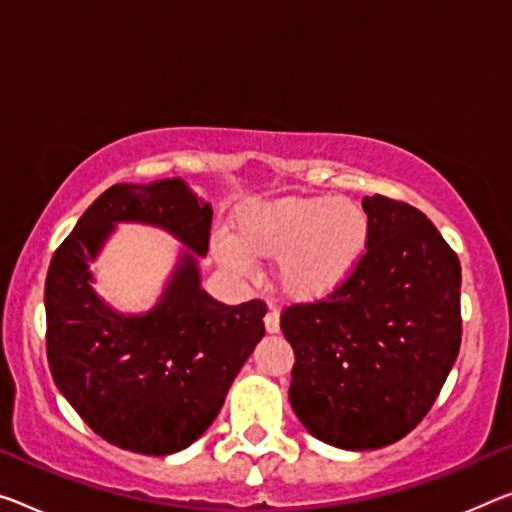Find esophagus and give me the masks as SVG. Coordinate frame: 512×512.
Instances as JSON below:
<instances>
[{
    "mask_svg": "<svg viewBox=\"0 0 512 512\" xmlns=\"http://www.w3.org/2000/svg\"><path fill=\"white\" fill-rule=\"evenodd\" d=\"M265 329L270 334H277L279 332V313L274 311V309H270L265 313Z\"/></svg>",
    "mask_w": 512,
    "mask_h": 512,
    "instance_id": "esophagus-1",
    "label": "esophagus"
}]
</instances>
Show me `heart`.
Listing matches in <instances>:
<instances>
[{
	"instance_id": "obj_1",
	"label": "heart",
	"mask_w": 512,
	"mask_h": 512,
	"mask_svg": "<svg viewBox=\"0 0 512 512\" xmlns=\"http://www.w3.org/2000/svg\"><path fill=\"white\" fill-rule=\"evenodd\" d=\"M238 240L215 235L219 263L240 274L251 258L279 263L281 293L293 302H316L352 277L368 247V215L359 203L332 196L251 203L235 219Z\"/></svg>"
}]
</instances>
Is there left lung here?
Returning <instances> with one entry per match:
<instances>
[{"label": "left lung", "mask_w": 512, "mask_h": 512, "mask_svg": "<svg viewBox=\"0 0 512 512\" xmlns=\"http://www.w3.org/2000/svg\"><path fill=\"white\" fill-rule=\"evenodd\" d=\"M368 247L325 300L290 304L288 398L304 428L348 451L389 446L430 412L460 352V261L405 201L366 196Z\"/></svg>", "instance_id": "obj_1"}]
</instances>
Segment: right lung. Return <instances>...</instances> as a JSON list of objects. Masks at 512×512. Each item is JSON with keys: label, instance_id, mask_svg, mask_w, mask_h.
<instances>
[{"label": "right lung", "instance_id": "obj_1", "mask_svg": "<svg viewBox=\"0 0 512 512\" xmlns=\"http://www.w3.org/2000/svg\"><path fill=\"white\" fill-rule=\"evenodd\" d=\"M116 221L153 223L208 254L212 208L185 180L112 185L54 251L45 279L47 361L59 391L109 444L169 455L215 421L240 368L265 336V302L226 306L201 288L196 257H181L163 300L123 317L90 288L88 263Z\"/></svg>", "mask_w": 512, "mask_h": 512}]
</instances>
